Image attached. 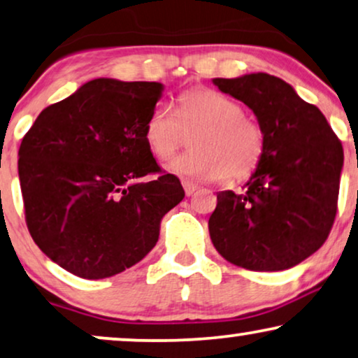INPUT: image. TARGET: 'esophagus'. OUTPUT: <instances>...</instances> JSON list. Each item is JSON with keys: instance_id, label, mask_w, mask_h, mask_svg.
I'll return each mask as SVG.
<instances>
[{"instance_id": "esophagus-1", "label": "esophagus", "mask_w": 358, "mask_h": 358, "mask_svg": "<svg viewBox=\"0 0 358 358\" xmlns=\"http://www.w3.org/2000/svg\"><path fill=\"white\" fill-rule=\"evenodd\" d=\"M182 185H184V190H185V196H192V194L197 190V185L189 182V180H184Z\"/></svg>"}]
</instances>
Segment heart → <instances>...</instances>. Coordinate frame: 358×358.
<instances>
[{"mask_svg": "<svg viewBox=\"0 0 358 358\" xmlns=\"http://www.w3.org/2000/svg\"><path fill=\"white\" fill-rule=\"evenodd\" d=\"M194 151L166 164L171 174L189 180H220L230 174L241 179L257 168L264 150L258 122L243 113V106L210 88H199L179 96L178 110L159 103L151 111L145 139L157 159H169L190 134Z\"/></svg>", "mask_w": 358, "mask_h": 358, "instance_id": "obj_1", "label": "heart"}]
</instances>
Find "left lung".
I'll return each mask as SVG.
<instances>
[{
  "label": "left lung",
  "mask_w": 358,
  "mask_h": 358,
  "mask_svg": "<svg viewBox=\"0 0 358 358\" xmlns=\"http://www.w3.org/2000/svg\"><path fill=\"white\" fill-rule=\"evenodd\" d=\"M253 111L264 150L243 194L222 190L208 219L213 247L252 271L296 266L322 247L337 213L342 143L317 106L270 73L213 78Z\"/></svg>",
  "instance_id": "8db88e82"
}]
</instances>
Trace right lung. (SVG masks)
Listing matches in <instances>:
<instances>
[{"label": "right lung", "instance_id": "add662e5", "mask_svg": "<svg viewBox=\"0 0 358 358\" xmlns=\"http://www.w3.org/2000/svg\"><path fill=\"white\" fill-rule=\"evenodd\" d=\"M162 90L159 82L95 78L41 111L22 138L17 171L27 229L72 275L103 280L141 262L159 238L162 217L185 196L145 139Z\"/></svg>", "mask_w": 358, "mask_h": 358}]
</instances>
